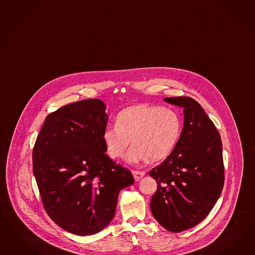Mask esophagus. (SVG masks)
<instances>
[{"mask_svg": "<svg viewBox=\"0 0 255 255\" xmlns=\"http://www.w3.org/2000/svg\"><path fill=\"white\" fill-rule=\"evenodd\" d=\"M145 172H140V171H132V175H133V178L135 181H139L141 179L144 175H145Z\"/></svg>", "mask_w": 255, "mask_h": 255, "instance_id": "obj_1", "label": "esophagus"}]
</instances>
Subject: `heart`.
<instances>
[{"label":"heart","instance_id":"b5f03b06","mask_svg":"<svg viewBox=\"0 0 255 255\" xmlns=\"http://www.w3.org/2000/svg\"><path fill=\"white\" fill-rule=\"evenodd\" d=\"M182 122L179 115L160 106L136 105L122 110L116 118V126L103 132L106 151L111 158H121L125 149V160L137 164L150 158L158 161L167 158L179 141Z\"/></svg>","mask_w":255,"mask_h":255}]
</instances>
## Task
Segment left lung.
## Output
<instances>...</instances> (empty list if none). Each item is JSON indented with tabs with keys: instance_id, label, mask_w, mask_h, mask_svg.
<instances>
[{
	"instance_id": "1",
	"label": "left lung",
	"mask_w": 255,
	"mask_h": 255,
	"mask_svg": "<svg viewBox=\"0 0 255 255\" xmlns=\"http://www.w3.org/2000/svg\"><path fill=\"white\" fill-rule=\"evenodd\" d=\"M184 110V126L172 153L149 172L157 181L150 209L166 230L197 226L214 208L224 186L222 141L214 123L191 97H166Z\"/></svg>"
}]
</instances>
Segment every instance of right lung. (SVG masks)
Listing matches in <instances>:
<instances>
[{
	"instance_id": "obj_1",
	"label": "right lung",
	"mask_w": 255,
	"mask_h": 255,
	"mask_svg": "<svg viewBox=\"0 0 255 255\" xmlns=\"http://www.w3.org/2000/svg\"><path fill=\"white\" fill-rule=\"evenodd\" d=\"M108 120L100 99L69 104L49 114L35 143L33 174L43 207L72 234L103 230L115 215L119 193L134 182L105 153Z\"/></svg>"
}]
</instances>
